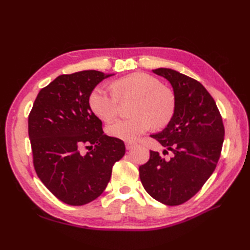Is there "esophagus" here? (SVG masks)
<instances>
[{"mask_svg":"<svg viewBox=\"0 0 250 250\" xmlns=\"http://www.w3.org/2000/svg\"><path fill=\"white\" fill-rule=\"evenodd\" d=\"M135 145H137V144L133 143V142H126V143H125V146H126V149H127V150L132 149L133 147H135Z\"/></svg>","mask_w":250,"mask_h":250,"instance_id":"esophagus-1","label":"esophagus"}]
</instances>
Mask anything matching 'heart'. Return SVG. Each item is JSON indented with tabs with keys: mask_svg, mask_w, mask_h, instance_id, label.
<instances>
[{
	"mask_svg": "<svg viewBox=\"0 0 250 250\" xmlns=\"http://www.w3.org/2000/svg\"><path fill=\"white\" fill-rule=\"evenodd\" d=\"M113 89L97 86L89 96V106L104 121L117 116L121 100L135 99L132 115L134 117L118 120L107 127L113 138L132 142L148 131L152 125H167L175 110V101L171 90L161 86V82L146 73H133L113 83Z\"/></svg>",
	"mask_w": 250,
	"mask_h": 250,
	"instance_id": "heart-1",
	"label": "heart"
}]
</instances>
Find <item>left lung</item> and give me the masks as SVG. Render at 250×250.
I'll return each mask as SVG.
<instances>
[{"instance_id": "8db88e82", "label": "left lung", "mask_w": 250, "mask_h": 250, "mask_svg": "<svg viewBox=\"0 0 250 250\" xmlns=\"http://www.w3.org/2000/svg\"><path fill=\"white\" fill-rule=\"evenodd\" d=\"M153 73L173 87L175 110L167 127L151 134L164 146L166 161L150 151L149 161L140 167L147 193L166 206H179L197 193L213 174L224 141V126L213 97L200 82L175 70L160 67Z\"/></svg>"}]
</instances>
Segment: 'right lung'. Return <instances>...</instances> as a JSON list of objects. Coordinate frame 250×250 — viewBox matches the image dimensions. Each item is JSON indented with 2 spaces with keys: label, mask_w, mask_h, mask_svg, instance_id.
Instances as JSON below:
<instances>
[{
  "label": "right lung",
  "mask_w": 250,
  "mask_h": 250,
  "mask_svg": "<svg viewBox=\"0 0 250 250\" xmlns=\"http://www.w3.org/2000/svg\"><path fill=\"white\" fill-rule=\"evenodd\" d=\"M99 71L60 75L41 89L29 115L28 132L37 176L70 206H83L103 193L112 166L125 154L124 142L108 137L89 106L97 84L112 76ZM83 146L89 147L81 152Z\"/></svg>",
  "instance_id": "1"
}]
</instances>
